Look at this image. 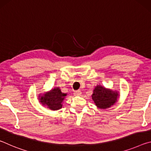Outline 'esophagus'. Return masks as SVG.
Wrapping results in <instances>:
<instances>
[{
  "label": "esophagus",
  "instance_id": "34e87169",
  "mask_svg": "<svg viewBox=\"0 0 151 151\" xmlns=\"http://www.w3.org/2000/svg\"><path fill=\"white\" fill-rule=\"evenodd\" d=\"M74 95L75 96L81 95V91H75V92H74Z\"/></svg>",
  "mask_w": 151,
  "mask_h": 151
}]
</instances>
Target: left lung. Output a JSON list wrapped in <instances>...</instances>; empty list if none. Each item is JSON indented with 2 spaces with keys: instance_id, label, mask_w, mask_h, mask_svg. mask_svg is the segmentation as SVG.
I'll list each match as a JSON object with an SVG mask.
<instances>
[{
  "instance_id": "1",
  "label": "left lung",
  "mask_w": 151,
  "mask_h": 151,
  "mask_svg": "<svg viewBox=\"0 0 151 151\" xmlns=\"http://www.w3.org/2000/svg\"><path fill=\"white\" fill-rule=\"evenodd\" d=\"M92 99L97 108L106 109L111 108L115 104L120 96L119 91H113L111 88L104 87L101 85H97L94 87Z\"/></svg>"
}]
</instances>
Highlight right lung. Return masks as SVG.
<instances>
[{
  "mask_svg": "<svg viewBox=\"0 0 151 151\" xmlns=\"http://www.w3.org/2000/svg\"><path fill=\"white\" fill-rule=\"evenodd\" d=\"M66 95L67 94L62 93L59 87H55L49 91L39 94L38 99L42 106L51 111H57L62 108L63 101Z\"/></svg>",
  "mask_w": 151,
  "mask_h": 151,
  "instance_id": "obj_1",
  "label": "right lung"
}]
</instances>
